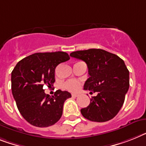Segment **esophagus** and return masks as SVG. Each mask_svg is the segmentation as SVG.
<instances>
[{"label":"esophagus","instance_id":"obj_1","mask_svg":"<svg viewBox=\"0 0 146 146\" xmlns=\"http://www.w3.org/2000/svg\"><path fill=\"white\" fill-rule=\"evenodd\" d=\"M78 96H79V95H78V94H76V93H73V94H72V97H74V98L78 97Z\"/></svg>","mask_w":146,"mask_h":146}]
</instances>
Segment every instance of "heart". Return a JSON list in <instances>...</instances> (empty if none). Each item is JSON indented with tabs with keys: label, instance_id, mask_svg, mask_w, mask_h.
<instances>
[{
	"label": "heart",
	"instance_id": "1",
	"mask_svg": "<svg viewBox=\"0 0 146 146\" xmlns=\"http://www.w3.org/2000/svg\"><path fill=\"white\" fill-rule=\"evenodd\" d=\"M80 83L78 80H68V81L66 82L64 84V87L66 90L72 91V92H76L80 89Z\"/></svg>",
	"mask_w": 146,
	"mask_h": 146
}]
</instances>
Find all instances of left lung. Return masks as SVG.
<instances>
[{
    "label": "left lung",
    "instance_id": "obj_1",
    "mask_svg": "<svg viewBox=\"0 0 146 146\" xmlns=\"http://www.w3.org/2000/svg\"><path fill=\"white\" fill-rule=\"evenodd\" d=\"M70 56L87 65L90 78L84 84V90L98 92L90 99V105L80 110L83 116L97 122L115 117L129 89V71L125 62L117 55L102 49L77 50Z\"/></svg>",
    "mask_w": 146,
    "mask_h": 146
}]
</instances>
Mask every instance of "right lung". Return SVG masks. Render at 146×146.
<instances>
[{
  "label": "right lung",
  "mask_w": 146,
  "mask_h": 146,
  "mask_svg": "<svg viewBox=\"0 0 146 146\" xmlns=\"http://www.w3.org/2000/svg\"><path fill=\"white\" fill-rule=\"evenodd\" d=\"M69 59L63 51L36 53L20 60L12 72L13 98L20 113L31 125L48 127L62 116L64 102L71 94L59 90L50 96L43 86L54 84L56 67Z\"/></svg>",
  "instance_id": "1"
}]
</instances>
